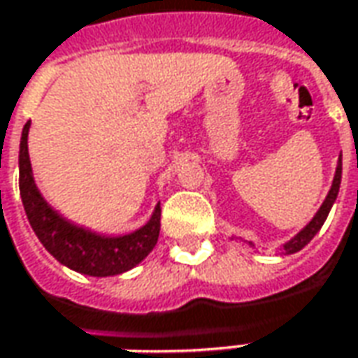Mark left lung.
I'll return each mask as SVG.
<instances>
[{
    "mask_svg": "<svg viewBox=\"0 0 358 358\" xmlns=\"http://www.w3.org/2000/svg\"><path fill=\"white\" fill-rule=\"evenodd\" d=\"M341 173H343V157L339 155L337 169H335V177H333V183H331L329 193H327V196H325L323 205L319 207V210L315 213V217L311 218L308 224L299 230L294 238H289V241L282 244V250H284V254H296V252L301 250V248H303L306 244H309V242H311V238L317 234L319 229L323 227V222H325V218H327V215H329V210H331V207H333V203H335V199H337V195H339V187H341ZM232 241H234V236H232ZM252 246H254V244H252Z\"/></svg>",
    "mask_w": 358,
    "mask_h": 358,
    "instance_id": "1",
    "label": "left lung"
}]
</instances>
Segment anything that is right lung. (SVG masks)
Wrapping results in <instances>:
<instances>
[{
    "label": "right lung",
    "instance_id": "add662e5",
    "mask_svg": "<svg viewBox=\"0 0 358 358\" xmlns=\"http://www.w3.org/2000/svg\"><path fill=\"white\" fill-rule=\"evenodd\" d=\"M29 128L31 122L23 126L21 143H19V191H21V201L27 213L29 224L35 230L41 244L62 266L84 275L106 278V275L124 274L134 266H138L153 250L159 238V227H162L159 203L153 208L150 220L128 234L110 236L74 224L73 220L62 217L59 210L50 207L45 196L41 195L29 159Z\"/></svg>",
    "mask_w": 358,
    "mask_h": 358
}]
</instances>
